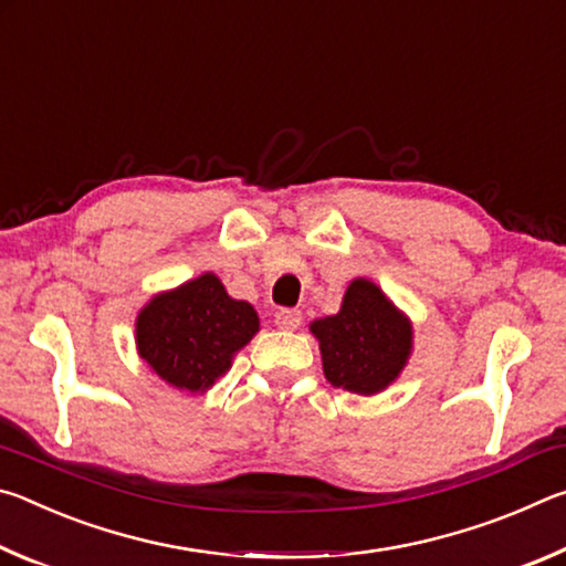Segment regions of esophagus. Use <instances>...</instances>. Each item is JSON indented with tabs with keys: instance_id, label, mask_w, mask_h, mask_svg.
<instances>
[{
	"instance_id": "34e87169",
	"label": "esophagus",
	"mask_w": 566,
	"mask_h": 566,
	"mask_svg": "<svg viewBox=\"0 0 566 566\" xmlns=\"http://www.w3.org/2000/svg\"><path fill=\"white\" fill-rule=\"evenodd\" d=\"M274 324L280 329H296L302 324V312L300 310H280L274 314Z\"/></svg>"
}]
</instances>
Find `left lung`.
<instances>
[{
    "label": "left lung",
    "mask_w": 566,
    "mask_h": 566,
    "mask_svg": "<svg viewBox=\"0 0 566 566\" xmlns=\"http://www.w3.org/2000/svg\"><path fill=\"white\" fill-rule=\"evenodd\" d=\"M310 329L319 339L324 377L354 395L387 389L411 354V322L364 276L347 286L337 314Z\"/></svg>",
    "instance_id": "8db88e82"
}]
</instances>
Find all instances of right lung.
I'll return each instance as SVG.
<instances>
[{"label":"right lung","instance_id":"obj_1","mask_svg":"<svg viewBox=\"0 0 566 566\" xmlns=\"http://www.w3.org/2000/svg\"><path fill=\"white\" fill-rule=\"evenodd\" d=\"M256 332L254 306L232 300L219 276L205 272L151 296L137 317V349L169 387L202 395Z\"/></svg>","mask_w":566,"mask_h":566}]
</instances>
